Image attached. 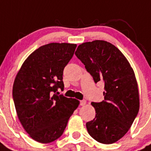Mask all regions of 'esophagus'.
Listing matches in <instances>:
<instances>
[{
  "label": "esophagus",
  "mask_w": 151,
  "mask_h": 151,
  "mask_svg": "<svg viewBox=\"0 0 151 151\" xmlns=\"http://www.w3.org/2000/svg\"><path fill=\"white\" fill-rule=\"evenodd\" d=\"M81 106H85L86 104V100H81Z\"/></svg>",
  "instance_id": "34e87169"
}]
</instances>
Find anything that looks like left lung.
Here are the masks:
<instances>
[{"instance_id":"left-lung-1","label":"left lung","mask_w":151,"mask_h":151,"mask_svg":"<svg viewBox=\"0 0 151 151\" xmlns=\"http://www.w3.org/2000/svg\"><path fill=\"white\" fill-rule=\"evenodd\" d=\"M75 55L95 83H105L104 100L91 103L96 116L86 122L87 132L98 142L113 144L128 132L138 113V86L133 68L119 48L103 40L82 43Z\"/></svg>"}]
</instances>
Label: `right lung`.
Returning <instances> with one entry per match:
<instances>
[{"instance_id": "right-lung-1", "label": "right lung", "mask_w": 151, "mask_h": 151, "mask_svg": "<svg viewBox=\"0 0 151 151\" xmlns=\"http://www.w3.org/2000/svg\"><path fill=\"white\" fill-rule=\"evenodd\" d=\"M77 47L49 43L25 60L14 80L13 98L18 119L33 140L48 144L62 135L80 101L53 94L64 89L63 70Z\"/></svg>"}]
</instances>
